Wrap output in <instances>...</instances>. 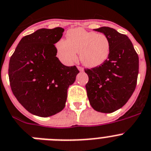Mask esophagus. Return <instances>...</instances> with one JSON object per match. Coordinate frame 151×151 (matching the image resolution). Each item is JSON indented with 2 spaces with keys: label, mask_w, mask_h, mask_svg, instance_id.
I'll use <instances>...</instances> for the list:
<instances>
[{
  "label": "esophagus",
  "mask_w": 151,
  "mask_h": 151,
  "mask_svg": "<svg viewBox=\"0 0 151 151\" xmlns=\"http://www.w3.org/2000/svg\"><path fill=\"white\" fill-rule=\"evenodd\" d=\"M78 70L80 71V72H83V71H84V69H83V68L81 66H78Z\"/></svg>",
  "instance_id": "obj_1"
}]
</instances>
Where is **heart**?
Returning <instances> with one entry per match:
<instances>
[{
	"mask_svg": "<svg viewBox=\"0 0 151 151\" xmlns=\"http://www.w3.org/2000/svg\"><path fill=\"white\" fill-rule=\"evenodd\" d=\"M59 56L63 62L71 64L77 60V53L82 63L88 67H96L105 63L111 52L109 38L103 33L76 28L67 32L66 40L56 43Z\"/></svg>",
	"mask_w": 151,
	"mask_h": 151,
	"instance_id": "heart-1",
	"label": "heart"
}]
</instances>
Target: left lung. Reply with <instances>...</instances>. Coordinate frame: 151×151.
<instances>
[{
	"instance_id": "left-lung-1",
	"label": "left lung",
	"mask_w": 151,
	"mask_h": 151,
	"mask_svg": "<svg viewBox=\"0 0 151 151\" xmlns=\"http://www.w3.org/2000/svg\"><path fill=\"white\" fill-rule=\"evenodd\" d=\"M95 31L104 33L110 42L108 60L99 66L85 69L90 105L102 113L114 112L125 105L137 86L138 55L129 38L113 28L102 27Z\"/></svg>"
}]
</instances>
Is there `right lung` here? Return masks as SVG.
Wrapping results in <instances>:
<instances>
[{
	"label": "right lung",
	"mask_w": 151,
	"mask_h": 151,
	"mask_svg": "<svg viewBox=\"0 0 151 151\" xmlns=\"http://www.w3.org/2000/svg\"><path fill=\"white\" fill-rule=\"evenodd\" d=\"M64 29H40L21 39L9 62L13 94L24 109L40 117L61 111L67 90L79 73L76 65H64L56 57L55 43Z\"/></svg>",
	"instance_id": "add662e5"
}]
</instances>
